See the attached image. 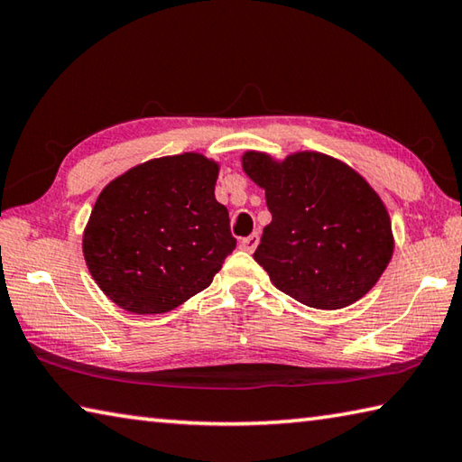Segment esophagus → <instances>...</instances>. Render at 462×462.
Here are the masks:
<instances>
[{
	"label": "esophagus",
	"instance_id": "esophagus-1",
	"mask_svg": "<svg viewBox=\"0 0 462 462\" xmlns=\"http://www.w3.org/2000/svg\"><path fill=\"white\" fill-rule=\"evenodd\" d=\"M257 243H259V235L257 233H251L249 237H243L241 241H239V247L243 249V251H255V247H257Z\"/></svg>",
	"mask_w": 462,
	"mask_h": 462
}]
</instances>
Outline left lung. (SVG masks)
<instances>
[{
	"mask_svg": "<svg viewBox=\"0 0 462 462\" xmlns=\"http://www.w3.org/2000/svg\"><path fill=\"white\" fill-rule=\"evenodd\" d=\"M241 164L265 190L272 223L254 257L277 290L308 308L342 310L376 285L394 235L386 205L360 172L313 151L283 161L247 151Z\"/></svg>",
	"mask_w": 462,
	"mask_h": 462,
	"instance_id": "left-lung-1",
	"label": "left lung"
}]
</instances>
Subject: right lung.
Here are the masks:
<instances>
[{
	"instance_id": "add662e5",
	"label": "right lung",
	"mask_w": 462,
	"mask_h": 462,
	"mask_svg": "<svg viewBox=\"0 0 462 462\" xmlns=\"http://www.w3.org/2000/svg\"><path fill=\"white\" fill-rule=\"evenodd\" d=\"M217 177L219 162L182 152L136 164L102 189L82 251L118 308L167 313L211 285L237 243L215 199Z\"/></svg>"
}]
</instances>
